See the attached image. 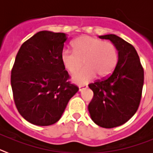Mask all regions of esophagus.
I'll return each instance as SVG.
<instances>
[{
  "label": "esophagus",
  "mask_w": 153,
  "mask_h": 153,
  "mask_svg": "<svg viewBox=\"0 0 153 153\" xmlns=\"http://www.w3.org/2000/svg\"><path fill=\"white\" fill-rule=\"evenodd\" d=\"M87 86L86 85H79V91H81L82 90H83L84 88H86Z\"/></svg>",
  "instance_id": "esophagus-1"
}]
</instances>
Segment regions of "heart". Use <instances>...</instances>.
I'll use <instances>...</instances> for the list:
<instances>
[{
    "label": "heart",
    "mask_w": 153,
    "mask_h": 153,
    "mask_svg": "<svg viewBox=\"0 0 153 153\" xmlns=\"http://www.w3.org/2000/svg\"><path fill=\"white\" fill-rule=\"evenodd\" d=\"M74 52L65 49L61 53V61L67 71L77 72L83 64L85 67L73 76V80L83 84L93 79L107 77L113 73L118 61L117 47L111 42L102 41L90 36H81L72 42Z\"/></svg>",
    "instance_id": "1"
}]
</instances>
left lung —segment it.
<instances>
[{"label": "left lung", "mask_w": 153, "mask_h": 153, "mask_svg": "<svg viewBox=\"0 0 153 153\" xmlns=\"http://www.w3.org/2000/svg\"><path fill=\"white\" fill-rule=\"evenodd\" d=\"M99 37L109 40L117 47L118 62L109 77L89 84L93 97L88 109L97 125L110 129L126 123L137 111L144 71L133 46L115 34Z\"/></svg>", "instance_id": "8db88e82"}]
</instances>
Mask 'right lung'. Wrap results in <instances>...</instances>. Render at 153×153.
<instances>
[{"label":"right lung","mask_w":153,"mask_h":153,"mask_svg":"<svg viewBox=\"0 0 153 153\" xmlns=\"http://www.w3.org/2000/svg\"><path fill=\"white\" fill-rule=\"evenodd\" d=\"M64 33L40 31L21 45L11 70L16 107L27 121L50 126L60 120L69 100L79 90L70 83L61 61Z\"/></svg>","instance_id":"1"}]
</instances>
